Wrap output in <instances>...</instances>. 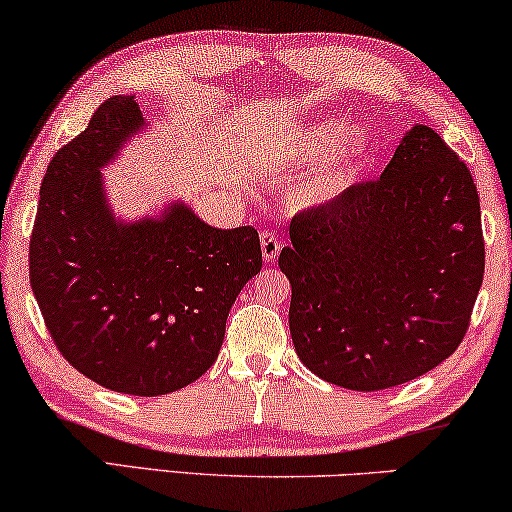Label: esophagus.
Instances as JSON below:
<instances>
[{
    "instance_id": "esophagus-1",
    "label": "esophagus",
    "mask_w": 512,
    "mask_h": 512,
    "mask_svg": "<svg viewBox=\"0 0 512 512\" xmlns=\"http://www.w3.org/2000/svg\"><path fill=\"white\" fill-rule=\"evenodd\" d=\"M279 249H282V242H279V237L275 233H261V251L265 261H275L279 256Z\"/></svg>"
}]
</instances>
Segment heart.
Returning a JSON list of instances; mask_svg holds the SVG:
<instances>
[{
  "label": "heart",
  "mask_w": 512,
  "mask_h": 512,
  "mask_svg": "<svg viewBox=\"0 0 512 512\" xmlns=\"http://www.w3.org/2000/svg\"><path fill=\"white\" fill-rule=\"evenodd\" d=\"M331 149V156L314 165L298 181L296 202L300 207H324L352 186L370 151V135L359 125L345 132V123L340 118H321L298 128L279 146V153L296 165L312 163Z\"/></svg>",
  "instance_id": "heart-1"
}]
</instances>
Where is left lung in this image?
I'll use <instances>...</instances> for the list:
<instances>
[{
  "mask_svg": "<svg viewBox=\"0 0 512 512\" xmlns=\"http://www.w3.org/2000/svg\"><path fill=\"white\" fill-rule=\"evenodd\" d=\"M279 268L298 359L352 391L410 382L464 340L485 242L471 172L415 123L382 177L298 214Z\"/></svg>",
  "mask_w": 512,
  "mask_h": 512,
  "instance_id": "left-lung-1",
  "label": "left lung"
}]
</instances>
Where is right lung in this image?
Listing matches in <instances>:
<instances>
[{
  "label": "right lung",
  "instance_id": "obj_1",
  "mask_svg": "<svg viewBox=\"0 0 512 512\" xmlns=\"http://www.w3.org/2000/svg\"><path fill=\"white\" fill-rule=\"evenodd\" d=\"M149 130L135 95L109 97L48 165L30 242V284L60 354L130 396L205 375L263 265L254 228H214L184 200L135 219L114 212L102 170Z\"/></svg>",
  "mask_w": 512,
  "mask_h": 512
}]
</instances>
